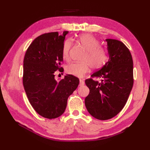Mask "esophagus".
Returning a JSON list of instances; mask_svg holds the SVG:
<instances>
[{"mask_svg":"<svg viewBox=\"0 0 150 150\" xmlns=\"http://www.w3.org/2000/svg\"><path fill=\"white\" fill-rule=\"evenodd\" d=\"M84 84V80H82V79H80V84H79V85L81 86H83Z\"/></svg>","mask_w":150,"mask_h":150,"instance_id":"34e87169","label":"esophagus"}]
</instances>
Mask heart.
I'll list each match as a JSON object with an SVG mask.
<instances>
[{
	"mask_svg": "<svg viewBox=\"0 0 150 150\" xmlns=\"http://www.w3.org/2000/svg\"><path fill=\"white\" fill-rule=\"evenodd\" d=\"M78 41L84 47L86 53L82 60L83 62H73L66 66V71L69 75L77 77H83L90 71V67L93 69L103 68L107 62L108 55L106 50L99 46V42L91 34H83L79 37ZM72 41L67 39L62 46V57L66 60L69 59Z\"/></svg>",
	"mask_w": 150,
	"mask_h": 150,
	"instance_id": "heart-1",
	"label": "heart"
}]
</instances>
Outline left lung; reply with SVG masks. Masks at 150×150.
I'll use <instances>...</instances> for the list:
<instances>
[{
  "label": "left lung",
  "mask_w": 150,
  "mask_h": 150,
  "mask_svg": "<svg viewBox=\"0 0 150 150\" xmlns=\"http://www.w3.org/2000/svg\"><path fill=\"white\" fill-rule=\"evenodd\" d=\"M109 60L85 81L90 93L85 98L88 112L98 120L116 116L125 106L133 85V59L129 49L119 40L108 39ZM93 78H100V83Z\"/></svg>",
  "instance_id": "obj_1"
}]
</instances>
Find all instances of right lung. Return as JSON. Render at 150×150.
<instances>
[{
  "instance_id": "right-lung-1",
  "label": "right lung",
  "mask_w": 150,
  "mask_h": 150,
  "mask_svg": "<svg viewBox=\"0 0 150 150\" xmlns=\"http://www.w3.org/2000/svg\"><path fill=\"white\" fill-rule=\"evenodd\" d=\"M68 31L37 37L28 47L23 65V86L30 103L40 115L55 119L64 112L67 100L79 84L71 75L57 82L55 72H62V46Z\"/></svg>"
}]
</instances>
